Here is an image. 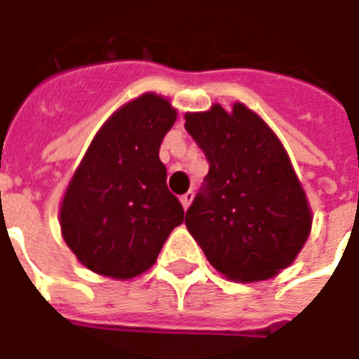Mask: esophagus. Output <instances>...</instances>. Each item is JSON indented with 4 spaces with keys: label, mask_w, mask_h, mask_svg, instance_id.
I'll use <instances>...</instances> for the list:
<instances>
[{
    "label": "esophagus",
    "mask_w": 359,
    "mask_h": 359,
    "mask_svg": "<svg viewBox=\"0 0 359 359\" xmlns=\"http://www.w3.org/2000/svg\"><path fill=\"white\" fill-rule=\"evenodd\" d=\"M193 198H195V193H193V191H187V193H185V195L180 198V201H182V204H183V208H185V210L189 208L191 202H193Z\"/></svg>",
    "instance_id": "obj_1"
}]
</instances>
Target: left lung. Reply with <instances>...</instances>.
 <instances>
[{"mask_svg": "<svg viewBox=\"0 0 359 359\" xmlns=\"http://www.w3.org/2000/svg\"><path fill=\"white\" fill-rule=\"evenodd\" d=\"M185 128L208 158L204 187L185 214L210 265L234 282H259L290 266L312 229V210L265 121L236 102L185 113Z\"/></svg>", "mask_w": 359, "mask_h": 359, "instance_id": "1", "label": "left lung"}]
</instances>
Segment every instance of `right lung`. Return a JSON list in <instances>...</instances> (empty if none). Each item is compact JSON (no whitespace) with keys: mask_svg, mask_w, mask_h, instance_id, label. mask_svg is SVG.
<instances>
[{"mask_svg":"<svg viewBox=\"0 0 359 359\" xmlns=\"http://www.w3.org/2000/svg\"><path fill=\"white\" fill-rule=\"evenodd\" d=\"M176 117L168 98L145 93L118 107L88 145L58 214L67 248L88 271L115 280L144 274L183 223L158 158Z\"/></svg>","mask_w":359,"mask_h":359,"instance_id":"obj_1","label":"right lung"}]
</instances>
